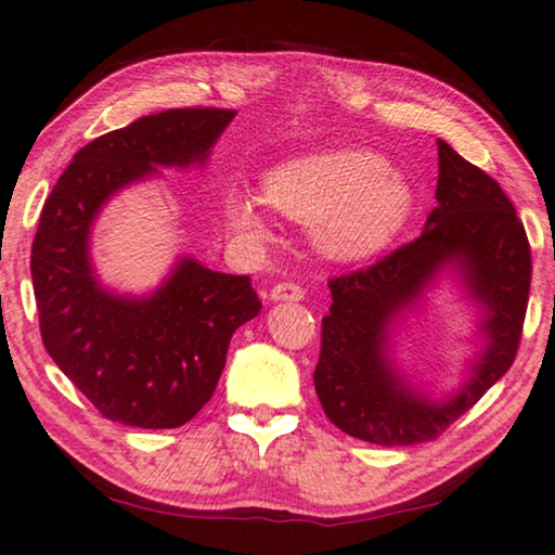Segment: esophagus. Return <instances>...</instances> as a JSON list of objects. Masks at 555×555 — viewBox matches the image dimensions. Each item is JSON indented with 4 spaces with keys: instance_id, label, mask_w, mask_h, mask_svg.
Listing matches in <instances>:
<instances>
[{
    "instance_id": "1",
    "label": "esophagus",
    "mask_w": 555,
    "mask_h": 555,
    "mask_svg": "<svg viewBox=\"0 0 555 555\" xmlns=\"http://www.w3.org/2000/svg\"><path fill=\"white\" fill-rule=\"evenodd\" d=\"M304 288L299 284H288V281H284V284H276L274 288H271V301H301L304 299Z\"/></svg>"
}]
</instances>
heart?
<instances>
[{
    "mask_svg": "<svg viewBox=\"0 0 555 555\" xmlns=\"http://www.w3.org/2000/svg\"><path fill=\"white\" fill-rule=\"evenodd\" d=\"M263 196L284 217L317 227L321 251L344 261L369 259L406 224L413 209L409 181L382 154L331 149L271 169ZM229 227L246 238H267V206L244 192L224 202Z\"/></svg>",
    "mask_w": 555,
    "mask_h": 555,
    "instance_id": "b5f03b06",
    "label": "heart"
}]
</instances>
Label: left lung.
<instances>
[{
    "label": "left lung",
    "mask_w": 555,
    "mask_h": 555,
    "mask_svg": "<svg viewBox=\"0 0 555 555\" xmlns=\"http://www.w3.org/2000/svg\"><path fill=\"white\" fill-rule=\"evenodd\" d=\"M436 209L426 229L369 269L328 281L313 386L344 434L376 446L434 441L516 359L531 288V246L499 181L438 139ZM456 270L482 309L485 349L446 400H428L395 369L390 334L443 270Z\"/></svg>",
    "instance_id": "left-lung-1"
}]
</instances>
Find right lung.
Listing matches in <instances>:
<instances>
[{"mask_svg":"<svg viewBox=\"0 0 555 555\" xmlns=\"http://www.w3.org/2000/svg\"><path fill=\"white\" fill-rule=\"evenodd\" d=\"M234 109H167L109 131L74 154L44 202L31 244L41 341L104 418L177 428L211 399L234 331L261 311L251 276L221 274L189 256L149 296L99 281L92 227L124 186L156 167H202Z\"/></svg>","mask_w":555,"mask_h":555,"instance_id":"1","label":"right lung"}]
</instances>
